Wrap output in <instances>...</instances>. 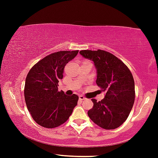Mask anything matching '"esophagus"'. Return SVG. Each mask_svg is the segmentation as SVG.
Wrapping results in <instances>:
<instances>
[{
  "label": "esophagus",
  "mask_w": 158,
  "mask_h": 158,
  "mask_svg": "<svg viewBox=\"0 0 158 158\" xmlns=\"http://www.w3.org/2000/svg\"><path fill=\"white\" fill-rule=\"evenodd\" d=\"M79 100H81V101H82V100H85V99H86V98H85V97L82 96V95H79Z\"/></svg>",
  "instance_id": "obj_1"
}]
</instances>
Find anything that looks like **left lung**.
<instances>
[{
	"label": "left lung",
	"mask_w": 158,
	"mask_h": 158,
	"mask_svg": "<svg viewBox=\"0 0 158 158\" xmlns=\"http://www.w3.org/2000/svg\"><path fill=\"white\" fill-rule=\"evenodd\" d=\"M84 58L93 60L98 70L97 85L105 91V98L88 110L91 120L99 127L113 130L127 120L135 100L134 79L124 62L104 50H82Z\"/></svg>",
	"instance_id": "left-lung-1"
}]
</instances>
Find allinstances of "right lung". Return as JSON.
I'll return each mask as SVG.
<instances>
[{
    "instance_id": "right-lung-1",
    "label": "right lung",
    "mask_w": 158,
    "mask_h": 158,
    "mask_svg": "<svg viewBox=\"0 0 158 158\" xmlns=\"http://www.w3.org/2000/svg\"><path fill=\"white\" fill-rule=\"evenodd\" d=\"M79 50L59 51L47 55L34 64L25 79V100L31 117L39 125L55 128L68 120L79 97L58 91L64 68Z\"/></svg>"
}]
</instances>
